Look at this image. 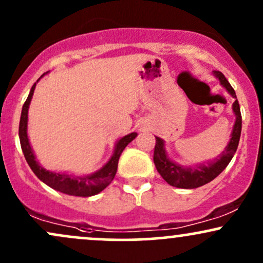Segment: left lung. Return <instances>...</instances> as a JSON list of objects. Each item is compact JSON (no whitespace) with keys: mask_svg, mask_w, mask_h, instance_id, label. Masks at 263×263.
Returning a JSON list of instances; mask_svg holds the SVG:
<instances>
[{"mask_svg":"<svg viewBox=\"0 0 263 263\" xmlns=\"http://www.w3.org/2000/svg\"><path fill=\"white\" fill-rule=\"evenodd\" d=\"M213 75L216 79H219L220 84L225 87L226 91L235 99V102L232 104V111H234L236 120H235L234 127H232L230 136L231 138L229 141L228 146L225 147V149L216 158L208 162L199 163V164L195 165H182L172 161L170 157H168L167 151H165L164 141L162 138L156 137L155 155H153L155 165L163 179L170 185L176 186V188L194 189L211 182L228 167V164L230 163L237 149L238 141H240L241 136L242 120H241L240 105H238L236 93H235V90L232 89L230 83L226 80V78L221 71L214 70Z\"/></svg>","mask_w":263,"mask_h":263,"instance_id":"1","label":"left lung"}]
</instances>
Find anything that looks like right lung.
I'll use <instances>...</instances> for the list:
<instances>
[{"instance_id":"1","label":"right lung","mask_w":263,"mask_h":263,"mask_svg":"<svg viewBox=\"0 0 263 263\" xmlns=\"http://www.w3.org/2000/svg\"><path fill=\"white\" fill-rule=\"evenodd\" d=\"M44 74L41 78H43ZM39 78V79H41ZM38 83V80H37ZM35 83V84H37ZM35 84L32 86L31 91H29L28 98L22 107V114H21V121H20V141L21 147H22L23 155L28 165L31 167L33 173L37 176L39 179L44 184H47L50 188L58 190L60 193H64L68 195H74V197H92V195L99 194L102 192L106 186L112 182L115 174L117 172V164H119L120 156H121L122 151L126 148V146L137 137L136 132L123 136L116 142L114 148L112 156L110 159L105 163L104 165L99 171L93 172L91 174H86V176H75L70 174L68 172H53L47 171L45 168L39 164L34 155L31 143H29L28 134H27V128H28V108L31 105L33 92H34Z\"/></svg>"}]
</instances>
